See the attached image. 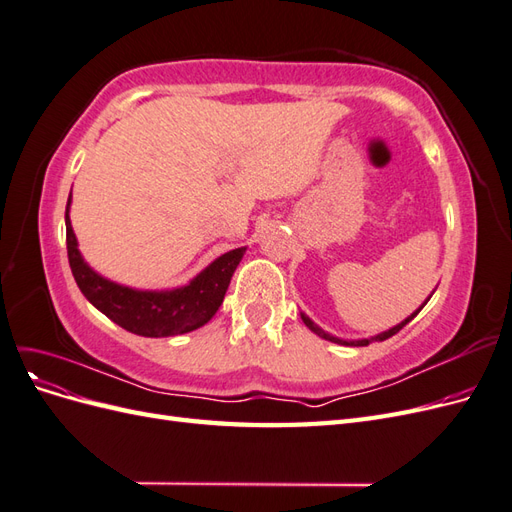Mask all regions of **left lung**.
<instances>
[{"mask_svg":"<svg viewBox=\"0 0 512 512\" xmlns=\"http://www.w3.org/2000/svg\"><path fill=\"white\" fill-rule=\"evenodd\" d=\"M431 297H427V301H429ZM425 301V303H427ZM425 303L416 309V312L412 314V316H408L404 322H399V324H395L393 329H389V331H384V333H380V335H374V337H369V339H339V337H335V335H331V333H327V331H322L318 324L314 322V320H309L305 314H301V318H303V322H305V327L309 329V331H314L318 337H322V339H327V342H333V344H339V346H369L371 342H384V339H389V337H393L395 333H399L401 329L406 327V324L421 312V309L425 307Z\"/></svg>","mask_w":512,"mask_h":512,"instance_id":"8db88e82","label":"left lung"}]
</instances>
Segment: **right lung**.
Masks as SVG:
<instances>
[{
  "mask_svg": "<svg viewBox=\"0 0 512 512\" xmlns=\"http://www.w3.org/2000/svg\"><path fill=\"white\" fill-rule=\"evenodd\" d=\"M70 203L66 205V245L76 284L87 301L111 318L121 329L143 337H173L190 333L207 324L218 312L230 277L241 262L245 247H237L215 258L188 286L173 290H134L98 275L83 260L70 224Z\"/></svg>",
  "mask_w": 512,
  "mask_h": 512,
  "instance_id": "obj_1",
  "label": "right lung"
}]
</instances>
